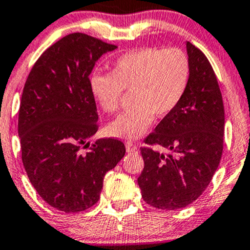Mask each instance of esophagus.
<instances>
[{
	"instance_id": "esophagus-1",
	"label": "esophagus",
	"mask_w": 250,
	"mask_h": 250,
	"mask_svg": "<svg viewBox=\"0 0 250 250\" xmlns=\"http://www.w3.org/2000/svg\"><path fill=\"white\" fill-rule=\"evenodd\" d=\"M136 148H138V146H136L134 143H132V141L125 144V149H127L128 153H129V152H135Z\"/></svg>"
}]
</instances>
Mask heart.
Masks as SVG:
<instances>
[{
    "label": "heart",
    "mask_w": 250,
    "mask_h": 250,
    "mask_svg": "<svg viewBox=\"0 0 250 250\" xmlns=\"http://www.w3.org/2000/svg\"><path fill=\"white\" fill-rule=\"evenodd\" d=\"M190 74V60L180 48H144L121 55L110 75L90 79L92 96L107 114L117 111L123 91L132 90L134 105L106 125V133L122 139L140 138L153 117L167 116L177 107Z\"/></svg>",
    "instance_id": "obj_1"
}]
</instances>
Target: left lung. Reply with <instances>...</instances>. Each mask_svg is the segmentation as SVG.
Listing matches in <instances>:
<instances>
[{"label":"left lung","instance_id":"obj_1","mask_svg":"<svg viewBox=\"0 0 250 250\" xmlns=\"http://www.w3.org/2000/svg\"><path fill=\"white\" fill-rule=\"evenodd\" d=\"M187 52L191 74L186 94L140 148L145 162L138 178L141 196L160 209L183 208L195 201L212 181L223 153L225 117L217 77L200 49L187 42Z\"/></svg>","mask_w":250,"mask_h":250}]
</instances>
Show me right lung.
<instances>
[{"instance_id": "1", "label": "right lung", "mask_w": 250, "mask_h": 250, "mask_svg": "<svg viewBox=\"0 0 250 250\" xmlns=\"http://www.w3.org/2000/svg\"><path fill=\"white\" fill-rule=\"evenodd\" d=\"M116 48L70 33L41 55L23 86L18 120L23 167L39 196L65 213L93 206L105 173L125 153L118 139L87 143L98 130L90 74L99 57Z\"/></svg>"}]
</instances>
